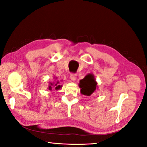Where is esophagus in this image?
I'll return each instance as SVG.
<instances>
[{
  "label": "esophagus",
  "instance_id": "esophagus-1",
  "mask_svg": "<svg viewBox=\"0 0 147 147\" xmlns=\"http://www.w3.org/2000/svg\"><path fill=\"white\" fill-rule=\"evenodd\" d=\"M70 78H71V80L72 81H75L76 79V74L72 73L71 74V76H70Z\"/></svg>",
  "mask_w": 147,
  "mask_h": 147
}]
</instances>
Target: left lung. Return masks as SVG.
Here are the masks:
<instances>
[{"label": "left lung", "instance_id": "obj_1", "mask_svg": "<svg viewBox=\"0 0 147 147\" xmlns=\"http://www.w3.org/2000/svg\"><path fill=\"white\" fill-rule=\"evenodd\" d=\"M79 87L80 93L85 96H90L97 89V82L92 74H88L80 80Z\"/></svg>", "mask_w": 147, "mask_h": 147}]
</instances>
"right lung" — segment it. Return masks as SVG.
I'll return each instance as SVG.
<instances>
[{"instance_id":"add662e5","label":"right lung","mask_w":147,"mask_h":147,"mask_svg":"<svg viewBox=\"0 0 147 147\" xmlns=\"http://www.w3.org/2000/svg\"><path fill=\"white\" fill-rule=\"evenodd\" d=\"M59 81H57V82H49V87H48V88H49V90H52V87H54L55 88V90H59L61 87H62V86H61V85H59L58 84H59Z\"/></svg>"}]
</instances>
